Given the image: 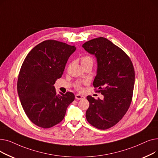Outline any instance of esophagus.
Segmentation results:
<instances>
[{
    "instance_id": "obj_1",
    "label": "esophagus",
    "mask_w": 158,
    "mask_h": 158,
    "mask_svg": "<svg viewBox=\"0 0 158 158\" xmlns=\"http://www.w3.org/2000/svg\"><path fill=\"white\" fill-rule=\"evenodd\" d=\"M76 98L77 99V100H82V99H84L85 97L84 96H82L81 95H79V94H76Z\"/></svg>"
}]
</instances>
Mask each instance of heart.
<instances>
[{
  "label": "heart",
  "instance_id": "b5f03b06",
  "mask_svg": "<svg viewBox=\"0 0 158 158\" xmlns=\"http://www.w3.org/2000/svg\"><path fill=\"white\" fill-rule=\"evenodd\" d=\"M81 64L82 65H85V64H90L93 65V63H94V60L93 58L91 57V56H85L82 57L81 58ZM76 88L79 90V91H81L82 89V88H81V83H77L76 85Z\"/></svg>",
  "mask_w": 158,
  "mask_h": 158
}]
</instances>
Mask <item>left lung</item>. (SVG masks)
Returning <instances> with one entry per match:
<instances>
[{"instance_id": "left-lung-1", "label": "left lung", "mask_w": 158, "mask_h": 158, "mask_svg": "<svg viewBox=\"0 0 158 158\" xmlns=\"http://www.w3.org/2000/svg\"><path fill=\"white\" fill-rule=\"evenodd\" d=\"M97 59V75L93 82L102 100L88 96L86 117L99 129L117 124L131 105L135 85V70L129 56L111 41L103 37L91 40L82 46Z\"/></svg>"}]
</instances>
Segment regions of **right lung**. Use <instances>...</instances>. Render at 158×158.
Instances as JSON below:
<instances>
[{"label": "right lung", "instance_id": "1", "mask_svg": "<svg viewBox=\"0 0 158 158\" xmlns=\"http://www.w3.org/2000/svg\"><path fill=\"white\" fill-rule=\"evenodd\" d=\"M76 49L60 41L46 40L33 48L23 62L17 82L19 97L27 117L40 127L50 128L61 122L74 101L72 92L56 94L54 85Z\"/></svg>", "mask_w": 158, "mask_h": 158}]
</instances>
